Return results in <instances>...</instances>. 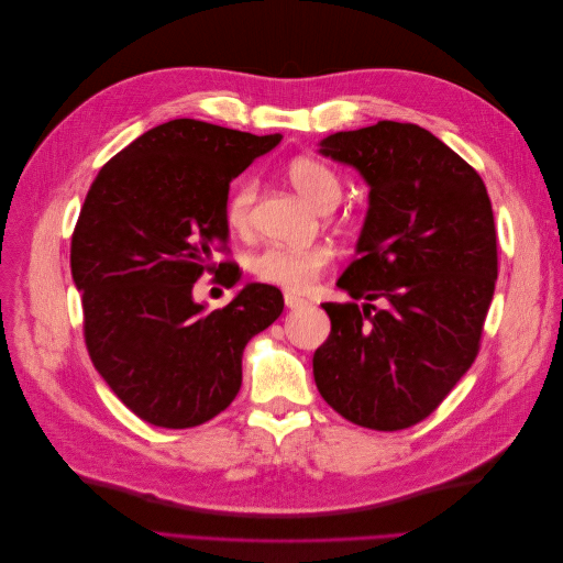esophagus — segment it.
Instances as JSON below:
<instances>
[{"label": "esophagus", "mask_w": 563, "mask_h": 563, "mask_svg": "<svg viewBox=\"0 0 563 563\" xmlns=\"http://www.w3.org/2000/svg\"><path fill=\"white\" fill-rule=\"evenodd\" d=\"M284 305H286L288 309H302V307H307L309 302H307L305 298H300L298 292H290V290H286V292H284Z\"/></svg>", "instance_id": "1"}]
</instances>
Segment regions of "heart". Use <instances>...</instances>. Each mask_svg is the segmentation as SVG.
Instances as JSON below:
<instances>
[{
  "label": "heart",
  "instance_id": "obj_1",
  "mask_svg": "<svg viewBox=\"0 0 563 563\" xmlns=\"http://www.w3.org/2000/svg\"><path fill=\"white\" fill-rule=\"evenodd\" d=\"M286 178L305 201L318 210H330L339 203L343 183L341 176L325 159L300 155L286 165ZM256 183L252 178H240L231 185L224 201V222L233 233H247L254 222ZM332 261L328 245L311 247H286L271 245L252 256L250 271L258 282L275 284L292 292L309 290L320 273Z\"/></svg>",
  "mask_w": 563,
  "mask_h": 563
}]
</instances>
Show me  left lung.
<instances>
[{
	"label": "left lung",
	"instance_id": "obj_1",
	"mask_svg": "<svg viewBox=\"0 0 563 563\" xmlns=\"http://www.w3.org/2000/svg\"><path fill=\"white\" fill-rule=\"evenodd\" d=\"M320 153L353 165L371 192L360 258L339 279L366 305H323L332 330L313 353L316 387L343 419L404 431L478 355L497 282L490 197L472 165L415 123L336 132Z\"/></svg>",
	"mask_w": 563,
	"mask_h": 563
}]
</instances>
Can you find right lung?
Masks as SVG:
<instances>
[{
  "instance_id": "right-lung-1",
  "label": "right lung",
  "mask_w": 563,
  "mask_h": 563,
  "mask_svg": "<svg viewBox=\"0 0 563 563\" xmlns=\"http://www.w3.org/2000/svg\"><path fill=\"white\" fill-rule=\"evenodd\" d=\"M197 119H174L137 137L91 183L70 240L82 290V330L96 371L140 419L192 428L231 406L247 341L273 325L282 290L247 284L203 313V275L235 286L224 201L233 178L279 144Z\"/></svg>"
}]
</instances>
